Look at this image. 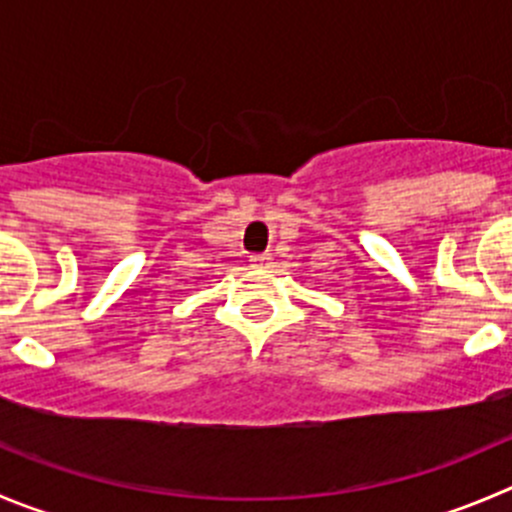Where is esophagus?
<instances>
[{
  "mask_svg": "<svg viewBox=\"0 0 512 512\" xmlns=\"http://www.w3.org/2000/svg\"><path fill=\"white\" fill-rule=\"evenodd\" d=\"M271 264H274V259H271V253H259V256H251V266H253V269H269Z\"/></svg>",
  "mask_w": 512,
  "mask_h": 512,
  "instance_id": "34e87169",
  "label": "esophagus"
}]
</instances>
